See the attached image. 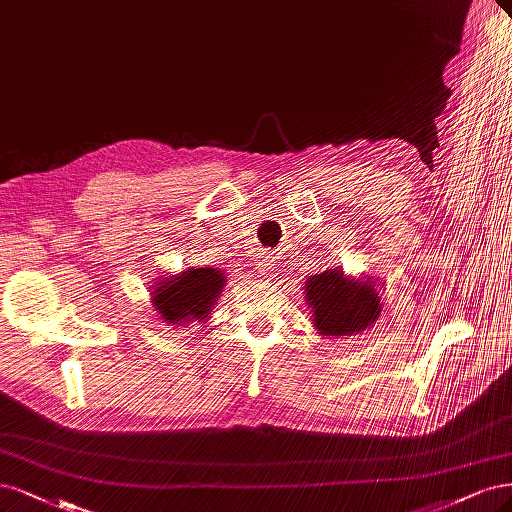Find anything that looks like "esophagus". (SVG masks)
Segmentation results:
<instances>
[{"instance_id": "obj_1", "label": "esophagus", "mask_w": 512, "mask_h": 512, "mask_svg": "<svg viewBox=\"0 0 512 512\" xmlns=\"http://www.w3.org/2000/svg\"><path fill=\"white\" fill-rule=\"evenodd\" d=\"M271 267H273V256H271V254H264V256H262V260H260V264H258L260 273L264 275V273H267Z\"/></svg>"}]
</instances>
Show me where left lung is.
I'll return each instance as SVG.
<instances>
[{"label": "left lung", "mask_w": 512, "mask_h": 512, "mask_svg": "<svg viewBox=\"0 0 512 512\" xmlns=\"http://www.w3.org/2000/svg\"><path fill=\"white\" fill-rule=\"evenodd\" d=\"M307 303L313 324L322 334L345 337L373 324L379 313V296L368 281L345 279L341 271H324L307 281Z\"/></svg>", "instance_id": "8db88e82"}]
</instances>
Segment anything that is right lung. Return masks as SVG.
<instances>
[{"label":"right lung","instance_id":"add662e5","mask_svg":"<svg viewBox=\"0 0 512 512\" xmlns=\"http://www.w3.org/2000/svg\"><path fill=\"white\" fill-rule=\"evenodd\" d=\"M226 275L218 269H188L180 275L158 281L152 292L154 309L169 324L207 320L216 298L222 294Z\"/></svg>","mask_w":512,"mask_h":512}]
</instances>
